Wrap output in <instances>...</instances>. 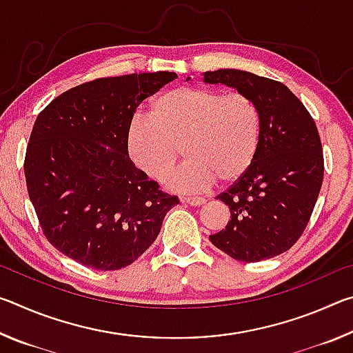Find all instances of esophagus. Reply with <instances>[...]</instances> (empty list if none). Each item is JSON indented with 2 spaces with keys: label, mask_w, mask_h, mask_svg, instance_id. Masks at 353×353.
I'll list each match as a JSON object with an SVG mask.
<instances>
[{
  "label": "esophagus",
  "mask_w": 353,
  "mask_h": 353,
  "mask_svg": "<svg viewBox=\"0 0 353 353\" xmlns=\"http://www.w3.org/2000/svg\"><path fill=\"white\" fill-rule=\"evenodd\" d=\"M182 202L187 205H191V207H199V205L205 204V199L204 198H183Z\"/></svg>",
  "instance_id": "obj_1"
}]
</instances>
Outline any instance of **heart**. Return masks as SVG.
<instances>
[{
	"label": "heart",
	"instance_id": "obj_1",
	"mask_svg": "<svg viewBox=\"0 0 353 353\" xmlns=\"http://www.w3.org/2000/svg\"><path fill=\"white\" fill-rule=\"evenodd\" d=\"M260 135V112L246 94L182 87L160 94L151 115L132 118L128 151L146 176L163 181L182 148L187 162L166 185L177 193H199L216 181H238L255 160Z\"/></svg>",
	"mask_w": 353,
	"mask_h": 353
}]
</instances>
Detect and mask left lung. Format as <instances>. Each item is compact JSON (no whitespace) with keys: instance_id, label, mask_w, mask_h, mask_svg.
<instances>
[{"instance_id":"left-lung-1","label":"left lung","mask_w":353,"mask_h":353,"mask_svg":"<svg viewBox=\"0 0 353 353\" xmlns=\"http://www.w3.org/2000/svg\"><path fill=\"white\" fill-rule=\"evenodd\" d=\"M204 82L224 83L246 94L261 119L252 165L216 196L230 208V221L210 235V241L240 261L272 259L301 238L318 201L324 179L318 128L305 105L282 82L229 68L205 71Z\"/></svg>"}]
</instances>
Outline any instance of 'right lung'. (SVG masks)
Masks as SVG:
<instances>
[{"instance_id": "right-lung-1", "label": "right lung", "mask_w": 353, "mask_h": 353, "mask_svg": "<svg viewBox=\"0 0 353 353\" xmlns=\"http://www.w3.org/2000/svg\"><path fill=\"white\" fill-rule=\"evenodd\" d=\"M176 77L171 71L101 77L39 113L25 157L28 193L46 240L68 259L98 271L126 268L179 204L128 151L137 107Z\"/></svg>"}]
</instances>
